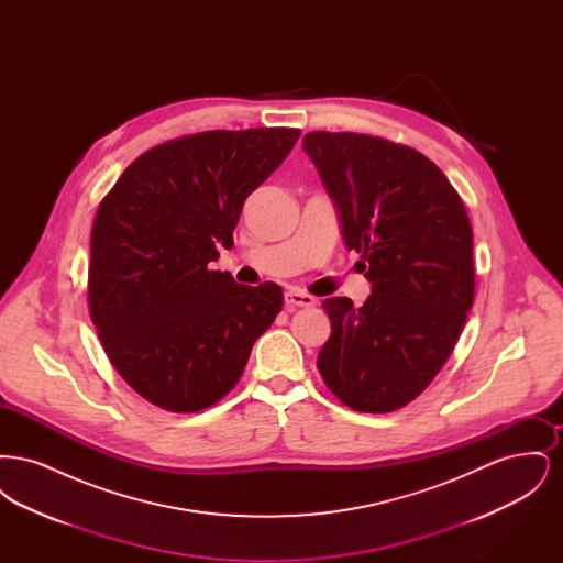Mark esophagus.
Masks as SVG:
<instances>
[{"label":"esophagus","instance_id":"obj_1","mask_svg":"<svg viewBox=\"0 0 563 563\" xmlns=\"http://www.w3.org/2000/svg\"><path fill=\"white\" fill-rule=\"evenodd\" d=\"M317 301H314V297L312 295L303 294V291H297V289H291V291H287L285 294V306L289 308V310H295V308H312Z\"/></svg>","mask_w":563,"mask_h":563}]
</instances>
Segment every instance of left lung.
<instances>
[{
    "label": "left lung",
    "mask_w": 563,
    "mask_h": 563,
    "mask_svg": "<svg viewBox=\"0 0 563 563\" xmlns=\"http://www.w3.org/2000/svg\"><path fill=\"white\" fill-rule=\"evenodd\" d=\"M301 147L372 283L361 308L349 297L322 301L331 335L317 367L356 411L401 409L445 365L473 306L468 214L441 168L407 145L317 131Z\"/></svg>",
    "instance_id": "left-lung-1"
}]
</instances>
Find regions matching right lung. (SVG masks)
<instances>
[{"instance_id":"obj_1","label":"right lung","mask_w":563,"mask_h":563,"mask_svg":"<svg viewBox=\"0 0 563 563\" xmlns=\"http://www.w3.org/2000/svg\"><path fill=\"white\" fill-rule=\"evenodd\" d=\"M299 129L188 134L141 154L101 200L88 308L103 350L143 399L191 413L241 379L283 308L276 283L211 269L242 205L289 156Z\"/></svg>"}]
</instances>
